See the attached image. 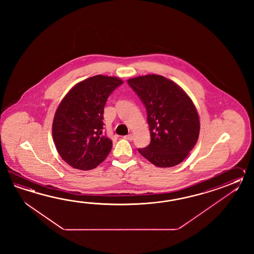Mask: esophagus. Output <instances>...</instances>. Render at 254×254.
Returning a JSON list of instances; mask_svg holds the SVG:
<instances>
[{
	"instance_id": "1",
	"label": "esophagus",
	"mask_w": 254,
	"mask_h": 254,
	"mask_svg": "<svg viewBox=\"0 0 254 254\" xmlns=\"http://www.w3.org/2000/svg\"><path fill=\"white\" fill-rule=\"evenodd\" d=\"M125 140H133V135H132V134L126 135V136H125Z\"/></svg>"
}]
</instances>
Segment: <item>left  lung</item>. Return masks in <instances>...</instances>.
Returning <instances> with one entry per match:
<instances>
[{
	"label": "left lung",
	"instance_id": "left-lung-1",
	"mask_svg": "<svg viewBox=\"0 0 254 254\" xmlns=\"http://www.w3.org/2000/svg\"><path fill=\"white\" fill-rule=\"evenodd\" d=\"M127 82L144 104L150 127L151 142L138 151L157 167L181 163L200 133L199 115L191 99L163 76H139Z\"/></svg>",
	"mask_w": 254,
	"mask_h": 254
}]
</instances>
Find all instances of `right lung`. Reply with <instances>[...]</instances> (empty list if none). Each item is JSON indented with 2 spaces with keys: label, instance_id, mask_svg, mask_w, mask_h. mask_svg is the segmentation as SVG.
<instances>
[{
  "label": "right lung",
  "instance_id": "add662e5",
  "mask_svg": "<svg viewBox=\"0 0 254 254\" xmlns=\"http://www.w3.org/2000/svg\"><path fill=\"white\" fill-rule=\"evenodd\" d=\"M123 82L117 77L93 76L77 83L62 100L53 138L60 156L71 167L92 170L108 156L113 141L103 134L104 105Z\"/></svg>",
  "mask_w": 254,
  "mask_h": 254
}]
</instances>
